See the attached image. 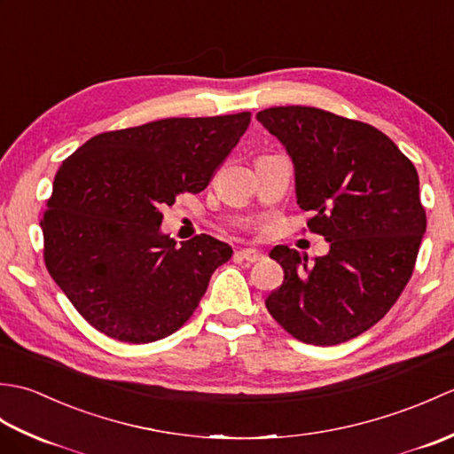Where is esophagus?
Instances as JSON below:
<instances>
[{
    "label": "esophagus",
    "mask_w": 454,
    "mask_h": 454,
    "mask_svg": "<svg viewBox=\"0 0 454 454\" xmlns=\"http://www.w3.org/2000/svg\"><path fill=\"white\" fill-rule=\"evenodd\" d=\"M238 255L242 257V259H246L247 263H255V262H259V259H263V255L259 254L257 249H239Z\"/></svg>",
    "instance_id": "1"
}]
</instances>
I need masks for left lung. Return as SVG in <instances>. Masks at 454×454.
<instances>
[{"label":"left lung","instance_id":"obj_1","mask_svg":"<svg viewBox=\"0 0 454 454\" xmlns=\"http://www.w3.org/2000/svg\"><path fill=\"white\" fill-rule=\"evenodd\" d=\"M257 121L294 163L296 202L308 230L330 242L308 262L275 246L283 285L269 314L296 340L337 345L361 335L398 301L416 265L427 218L419 177L387 134L316 107H271Z\"/></svg>","mask_w":454,"mask_h":454}]
</instances>
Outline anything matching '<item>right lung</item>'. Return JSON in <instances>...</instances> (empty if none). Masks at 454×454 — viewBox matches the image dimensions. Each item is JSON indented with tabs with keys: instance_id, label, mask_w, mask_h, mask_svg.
<instances>
[{
	"instance_id": "obj_1",
	"label": "right lung",
	"mask_w": 454,
	"mask_h": 454,
	"mask_svg": "<svg viewBox=\"0 0 454 454\" xmlns=\"http://www.w3.org/2000/svg\"><path fill=\"white\" fill-rule=\"evenodd\" d=\"M249 121L161 119L98 134L62 161L41 220L44 263L95 330L152 343L197 310L232 247L207 234L176 246L161 208L205 189Z\"/></svg>"
}]
</instances>
